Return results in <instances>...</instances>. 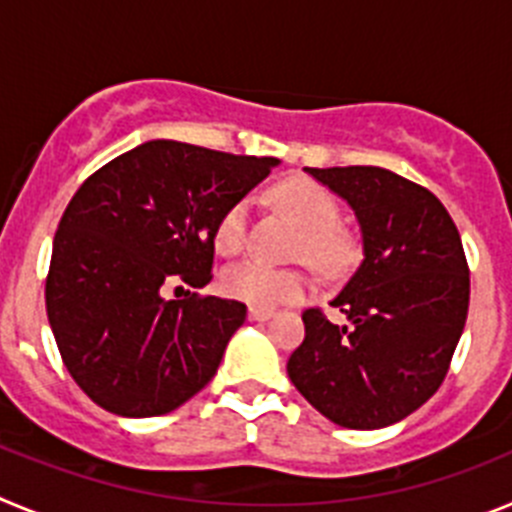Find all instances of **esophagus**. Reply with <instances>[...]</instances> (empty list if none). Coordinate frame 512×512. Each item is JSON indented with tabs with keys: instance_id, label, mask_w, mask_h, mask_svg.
Segmentation results:
<instances>
[{
	"instance_id": "1",
	"label": "esophagus",
	"mask_w": 512,
	"mask_h": 512,
	"mask_svg": "<svg viewBox=\"0 0 512 512\" xmlns=\"http://www.w3.org/2000/svg\"><path fill=\"white\" fill-rule=\"evenodd\" d=\"M274 315V310H266V307H251L248 310V318L251 320H269Z\"/></svg>"
}]
</instances>
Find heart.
Masks as SVG:
<instances>
[{
  "label": "heart",
  "instance_id": "heart-1",
  "mask_svg": "<svg viewBox=\"0 0 512 512\" xmlns=\"http://www.w3.org/2000/svg\"><path fill=\"white\" fill-rule=\"evenodd\" d=\"M271 194H274V202L284 207L305 230V238L300 243L302 256L325 274L341 271L348 261V243L336 230L341 223V207H338L336 197L323 184L300 179V176L284 179ZM248 217H251V207L246 200L233 202L220 215L215 225L217 251L225 256L243 251ZM220 287L233 300L269 310V307L302 300L310 282L297 269H274V266L259 264V261H246V264L225 269L220 277Z\"/></svg>",
  "mask_w": 512,
  "mask_h": 512
}]
</instances>
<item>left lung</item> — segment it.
<instances>
[{
	"label": "left lung",
	"mask_w": 512,
	"mask_h": 512,
	"mask_svg": "<svg viewBox=\"0 0 512 512\" xmlns=\"http://www.w3.org/2000/svg\"><path fill=\"white\" fill-rule=\"evenodd\" d=\"M354 210L364 259L330 305L310 307L287 374L312 408L374 431L431 400L467 323L469 266L459 230L433 192L379 166L305 169Z\"/></svg>",
	"instance_id": "8db88e82"
}]
</instances>
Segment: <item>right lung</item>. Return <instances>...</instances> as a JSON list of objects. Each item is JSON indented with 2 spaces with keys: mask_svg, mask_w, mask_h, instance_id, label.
<instances>
[{
  "mask_svg": "<svg viewBox=\"0 0 512 512\" xmlns=\"http://www.w3.org/2000/svg\"><path fill=\"white\" fill-rule=\"evenodd\" d=\"M279 158L148 140L94 171L58 223L45 310L61 359L99 408L166 415L215 377L246 305L169 284L212 279L215 225Z\"/></svg>",
  "mask_w": 512,
  "mask_h": 512,
  "instance_id": "1",
  "label": "right lung"
}]
</instances>
